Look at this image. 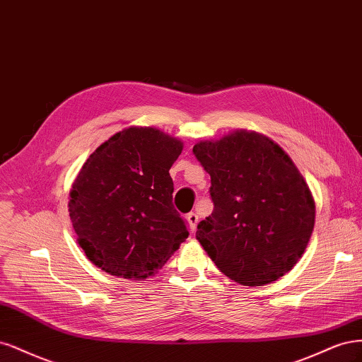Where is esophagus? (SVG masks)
Masks as SVG:
<instances>
[{
    "label": "esophagus",
    "mask_w": 362,
    "mask_h": 362,
    "mask_svg": "<svg viewBox=\"0 0 362 362\" xmlns=\"http://www.w3.org/2000/svg\"><path fill=\"white\" fill-rule=\"evenodd\" d=\"M186 219H188L191 231L194 233L197 230V224H198V215L195 212H189L188 215H186Z\"/></svg>",
    "instance_id": "34e87169"
}]
</instances>
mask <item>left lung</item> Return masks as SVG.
Segmentation results:
<instances>
[{"label":"left lung","mask_w":362,"mask_h":362,"mask_svg":"<svg viewBox=\"0 0 362 362\" xmlns=\"http://www.w3.org/2000/svg\"><path fill=\"white\" fill-rule=\"evenodd\" d=\"M211 174L214 212L197 240L218 269L242 286H264L293 269L313 235L316 204L286 151L263 134L236 129L198 141Z\"/></svg>","instance_id":"obj_1"}]
</instances>
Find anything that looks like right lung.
Here are the masks:
<instances>
[{
    "label": "right lung",
    "instance_id": "obj_1",
    "mask_svg": "<svg viewBox=\"0 0 362 362\" xmlns=\"http://www.w3.org/2000/svg\"><path fill=\"white\" fill-rule=\"evenodd\" d=\"M183 143L131 126L102 143L79 170L69 215L87 259L110 275H153L189 236L173 206L170 168Z\"/></svg>",
    "mask_w": 362,
    "mask_h": 362
}]
</instances>
